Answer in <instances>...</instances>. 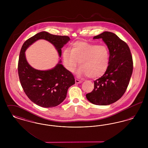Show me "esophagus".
<instances>
[{
  "label": "esophagus",
  "mask_w": 148,
  "mask_h": 148,
  "mask_svg": "<svg viewBox=\"0 0 148 148\" xmlns=\"http://www.w3.org/2000/svg\"><path fill=\"white\" fill-rule=\"evenodd\" d=\"M75 83H77V84H79V83H82V80H80L77 79H75Z\"/></svg>",
  "instance_id": "obj_1"
}]
</instances>
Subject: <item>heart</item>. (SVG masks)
Instances as JSON below:
<instances>
[{
	"label": "heart",
	"instance_id": "obj_1",
	"mask_svg": "<svg viewBox=\"0 0 148 148\" xmlns=\"http://www.w3.org/2000/svg\"><path fill=\"white\" fill-rule=\"evenodd\" d=\"M64 65L70 72H73L78 62L80 67L78 75H85L95 79L102 77L108 70L110 62V52L104 45L77 41L73 44L71 51L64 50Z\"/></svg>",
	"mask_w": 148,
	"mask_h": 148
}]
</instances>
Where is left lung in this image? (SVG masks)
<instances>
[{
  "label": "left lung",
  "mask_w": 148,
  "mask_h": 148,
  "mask_svg": "<svg viewBox=\"0 0 148 148\" xmlns=\"http://www.w3.org/2000/svg\"><path fill=\"white\" fill-rule=\"evenodd\" d=\"M93 39H102L110 52L108 70L94 82V88L86 94L87 99L98 106H107L118 100L124 95L133 69V62L127 44L114 33L104 32Z\"/></svg>",
  "instance_id": "1"
}]
</instances>
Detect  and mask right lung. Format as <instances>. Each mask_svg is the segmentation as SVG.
<instances>
[{"instance_id": "right-lung-1", "label": "right lung", "mask_w": 148, "mask_h": 148, "mask_svg": "<svg viewBox=\"0 0 148 148\" xmlns=\"http://www.w3.org/2000/svg\"><path fill=\"white\" fill-rule=\"evenodd\" d=\"M39 39H45L53 44L60 57L61 49L70 40V38L42 32L27 40L21 50L18 71L24 92L36 105L44 108H51L63 101L68 88L75 84V79L72 73L60 64L61 60L54 68L48 71L36 70L29 64L25 51L30 45Z\"/></svg>"}]
</instances>
